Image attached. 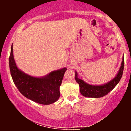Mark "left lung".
<instances>
[{
    "label": "left lung",
    "instance_id": "1",
    "mask_svg": "<svg viewBox=\"0 0 131 131\" xmlns=\"http://www.w3.org/2000/svg\"><path fill=\"white\" fill-rule=\"evenodd\" d=\"M124 57H123L122 62L118 73L112 80L102 85H91L88 84L82 79L78 78V74L75 71V80L79 84L81 94L85 97L89 98H100L106 95L112 91L119 82L122 77L124 70Z\"/></svg>",
    "mask_w": 131,
    "mask_h": 131
}]
</instances>
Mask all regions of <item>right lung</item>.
<instances>
[{
    "mask_svg": "<svg viewBox=\"0 0 131 131\" xmlns=\"http://www.w3.org/2000/svg\"><path fill=\"white\" fill-rule=\"evenodd\" d=\"M10 74L19 91L25 97L39 104L50 105L57 102L60 96V86L67 68L50 72L42 77H34L19 70L13 53V43L9 57Z\"/></svg>",
    "mask_w": 131,
    "mask_h": 131,
    "instance_id": "add662e5",
    "label": "right lung"
}]
</instances>
